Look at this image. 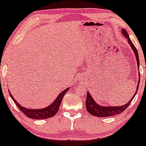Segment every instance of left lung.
<instances>
[{"instance_id":"1","label":"left lung","mask_w":146,"mask_h":146,"mask_svg":"<svg viewBox=\"0 0 146 146\" xmlns=\"http://www.w3.org/2000/svg\"><path fill=\"white\" fill-rule=\"evenodd\" d=\"M122 34L125 36L126 38L128 40L129 44H130V46L132 48V50L134 52L135 55L136 57V61H137V69L139 70V55H138V52L135 46H134V44H133L132 41L131 40L129 36L128 33L126 31L125 29H123L122 28ZM140 81V74L139 75V80L137 82V89L135 92L133 96L132 97V98L129 101L128 103H127L123 106H101L100 104L97 103L95 101L93 100L91 94L89 92H87V99H86V109L88 111V112L91 115H93L95 116L98 117H108V116H114V115H118L122 113L125 110V109H127V108L130 105L131 102H132V100H133L134 97L135 96L137 92L138 88H139V84Z\"/></svg>"}]
</instances>
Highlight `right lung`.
<instances>
[{"label":"right lung","mask_w":146,"mask_h":146,"mask_svg":"<svg viewBox=\"0 0 146 146\" xmlns=\"http://www.w3.org/2000/svg\"><path fill=\"white\" fill-rule=\"evenodd\" d=\"M70 87L67 88L62 92L59 93L58 96L57 97V98L55 99V101L50 104L49 106L47 107L44 108H40V109H28L26 108L21 106L18 102L15 100V98L13 97V95L11 94L10 91L9 92L10 96L11 99L15 102L16 106L19 108V110L22 111V112L26 115V116H28V118H32V119H46V118H49L51 117L55 116L57 112V111L59 110V108L60 106V104L62 103V99L64 98V95L66 94V92L69 90Z\"/></svg>","instance_id":"1"}]
</instances>
